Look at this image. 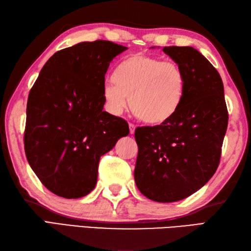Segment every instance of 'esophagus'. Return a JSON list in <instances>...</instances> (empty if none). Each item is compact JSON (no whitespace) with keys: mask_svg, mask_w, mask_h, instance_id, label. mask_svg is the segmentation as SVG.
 Here are the masks:
<instances>
[{"mask_svg":"<svg viewBox=\"0 0 251 251\" xmlns=\"http://www.w3.org/2000/svg\"><path fill=\"white\" fill-rule=\"evenodd\" d=\"M135 129H136V126L132 124V123H129V132H130V135H134L135 134Z\"/></svg>","mask_w":251,"mask_h":251,"instance_id":"1","label":"esophagus"}]
</instances>
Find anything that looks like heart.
Segmentation results:
<instances>
[{"instance_id":"heart-1","label":"heart","mask_w":251,"mask_h":251,"mask_svg":"<svg viewBox=\"0 0 251 251\" xmlns=\"http://www.w3.org/2000/svg\"><path fill=\"white\" fill-rule=\"evenodd\" d=\"M185 77L178 63L134 54L114 71V81L103 86L106 109L114 115L127 103L138 119L149 125H163L177 114L184 97Z\"/></svg>"}]
</instances>
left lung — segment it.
<instances>
[{"label":"left lung","instance_id":"1","mask_svg":"<svg viewBox=\"0 0 251 251\" xmlns=\"http://www.w3.org/2000/svg\"><path fill=\"white\" fill-rule=\"evenodd\" d=\"M163 51L178 63L185 77L180 109L169 122L138 127L137 188L149 200H183L205 185L219 166L228 113L220 74L190 46Z\"/></svg>","mask_w":251,"mask_h":251}]
</instances>
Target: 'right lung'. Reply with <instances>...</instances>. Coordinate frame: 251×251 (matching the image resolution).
Wrapping results in <instances>:
<instances>
[{"mask_svg": "<svg viewBox=\"0 0 251 251\" xmlns=\"http://www.w3.org/2000/svg\"><path fill=\"white\" fill-rule=\"evenodd\" d=\"M127 47L97 40L55 52L32 86L25 152L46 189L65 199L90 193L100 157L129 134L127 122L103 111L104 75Z\"/></svg>", "mask_w": 251, "mask_h": 251, "instance_id": "add662e5", "label": "right lung"}]
</instances>
